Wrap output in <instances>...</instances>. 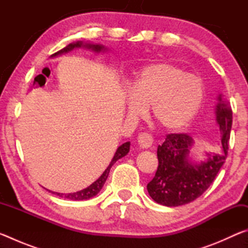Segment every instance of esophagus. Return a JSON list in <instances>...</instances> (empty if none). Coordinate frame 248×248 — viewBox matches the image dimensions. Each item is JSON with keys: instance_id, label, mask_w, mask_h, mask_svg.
I'll list each match as a JSON object with an SVG mask.
<instances>
[{"instance_id": "34e87169", "label": "esophagus", "mask_w": 248, "mask_h": 248, "mask_svg": "<svg viewBox=\"0 0 248 248\" xmlns=\"http://www.w3.org/2000/svg\"><path fill=\"white\" fill-rule=\"evenodd\" d=\"M138 143L142 149H149L153 144V138L149 133H140L138 137Z\"/></svg>"}]
</instances>
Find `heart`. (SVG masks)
Masks as SVG:
<instances>
[{
    "mask_svg": "<svg viewBox=\"0 0 248 248\" xmlns=\"http://www.w3.org/2000/svg\"><path fill=\"white\" fill-rule=\"evenodd\" d=\"M203 100L200 78L169 62H157L139 71L125 95V106L133 117L144 115L151 106L154 120L163 129L179 131L194 121Z\"/></svg>",
    "mask_w": 248,
    "mask_h": 248,
    "instance_id": "obj_1",
    "label": "heart"
}]
</instances>
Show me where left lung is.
Returning a JSON list of instances; mask_svg holds the SVG:
<instances>
[{"label":"left lung","mask_w":248,"mask_h":248,"mask_svg":"<svg viewBox=\"0 0 248 248\" xmlns=\"http://www.w3.org/2000/svg\"><path fill=\"white\" fill-rule=\"evenodd\" d=\"M216 121L221 132V152L205 153L207 159L195 163L190 157L192 138L185 133H171L157 146L158 167L148 184V191L155 202L166 207L189 203L203 194L225 163L232 127V109L223 95L217 96Z\"/></svg>","instance_id":"8db88e82"}]
</instances>
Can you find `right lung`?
Listing matches in <instances>:
<instances>
[{"label": "right lung", "instance_id": "obj_1", "mask_svg": "<svg viewBox=\"0 0 248 248\" xmlns=\"http://www.w3.org/2000/svg\"><path fill=\"white\" fill-rule=\"evenodd\" d=\"M78 48L89 49V50H92V51L95 53L107 51V48H105L104 46L100 44H91V43H83V41H75V43L70 44L66 46L65 48L61 49L60 51L53 53L51 58H56L58 56H61V54H63V53H68L70 51H72L73 49H78ZM129 151H130V142H125V143L121 144L119 148L117 149L114 157H112V159H111L110 164L108 165V167L105 170L104 173L100 175V177L96 180V182L92 184L91 186L85 188V189L79 190L77 192H72V194H60V192H52V194H56L57 196L61 197V198L70 199V200H87L90 198H93V197H95L100 190H102L104 184L106 183V179L109 175V171H110L111 166L114 165L119 158L125 156V155L129 153Z\"/></svg>", "mask_w": 248, "mask_h": 248}]
</instances>
